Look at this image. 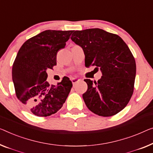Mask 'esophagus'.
Listing matches in <instances>:
<instances>
[{
  "label": "esophagus",
  "instance_id": "34e87169",
  "mask_svg": "<svg viewBox=\"0 0 153 153\" xmlns=\"http://www.w3.org/2000/svg\"><path fill=\"white\" fill-rule=\"evenodd\" d=\"M78 81H79V79L78 78H76V77H74V78L71 79V82H72L73 84H75Z\"/></svg>",
  "mask_w": 153,
  "mask_h": 153
}]
</instances>
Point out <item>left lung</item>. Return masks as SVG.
Segmentation results:
<instances>
[{"instance_id": "1", "label": "left lung", "mask_w": 153, "mask_h": 153, "mask_svg": "<svg viewBox=\"0 0 153 153\" xmlns=\"http://www.w3.org/2000/svg\"><path fill=\"white\" fill-rule=\"evenodd\" d=\"M72 41L82 48L85 66H95L102 76L85 79L82 95L86 106L96 115L109 117L123 110L133 93L136 63L131 50L119 36L99 28L74 31Z\"/></svg>"}]
</instances>
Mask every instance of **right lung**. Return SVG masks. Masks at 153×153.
<instances>
[{"mask_svg":"<svg viewBox=\"0 0 153 153\" xmlns=\"http://www.w3.org/2000/svg\"><path fill=\"white\" fill-rule=\"evenodd\" d=\"M73 31L46 30L27 40L20 47L12 67L18 99L31 113L47 117L62 108L72 87L67 77L56 86L47 81L48 69L56 65L59 50L65 48Z\"/></svg>","mask_w":153,"mask_h":153,"instance_id":"1","label":"right lung"}]
</instances>
